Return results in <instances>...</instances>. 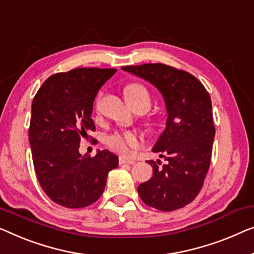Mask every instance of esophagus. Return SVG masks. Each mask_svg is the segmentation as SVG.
<instances>
[{
  "instance_id": "esophagus-1",
  "label": "esophagus",
  "mask_w": 254,
  "mask_h": 254,
  "mask_svg": "<svg viewBox=\"0 0 254 254\" xmlns=\"http://www.w3.org/2000/svg\"><path fill=\"white\" fill-rule=\"evenodd\" d=\"M120 164H134L133 160H130V158H126V157H120Z\"/></svg>"
}]
</instances>
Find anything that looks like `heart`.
Returning a JSON list of instances; mask_svg holds the SVG:
<instances>
[{
    "label": "heart",
    "instance_id": "heart-1",
    "mask_svg": "<svg viewBox=\"0 0 254 254\" xmlns=\"http://www.w3.org/2000/svg\"><path fill=\"white\" fill-rule=\"evenodd\" d=\"M124 97L130 107H133L135 105H142L145 106L146 111L150 107L151 98L149 91L140 83L128 84L124 89ZM105 142L109 149L121 155H128L134 149H138L141 145L139 135L132 131L114 132L106 137Z\"/></svg>",
    "mask_w": 254,
    "mask_h": 254
}]
</instances>
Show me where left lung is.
<instances>
[{
	"instance_id": "obj_1",
	"label": "left lung",
	"mask_w": 254,
	"mask_h": 254,
	"mask_svg": "<svg viewBox=\"0 0 254 254\" xmlns=\"http://www.w3.org/2000/svg\"><path fill=\"white\" fill-rule=\"evenodd\" d=\"M123 70L149 82L160 91L166 107V127L153 147L161 161H147L153 177L138 186L148 206L175 211L194 200L209 171L215 128L210 94L197 78L185 70L145 64Z\"/></svg>"
}]
</instances>
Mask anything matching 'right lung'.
Wrapping results in <instances>:
<instances>
[{
  "mask_svg": "<svg viewBox=\"0 0 254 254\" xmlns=\"http://www.w3.org/2000/svg\"><path fill=\"white\" fill-rule=\"evenodd\" d=\"M115 68H75L52 75L32 104L29 145L37 180L49 198L68 209L85 207L103 194L119 157L107 149L79 154V142L94 131L91 119L98 91Z\"/></svg>",
  "mask_w": 254,
  "mask_h": 254,
  "instance_id": "obj_1",
  "label": "right lung"
}]
</instances>
